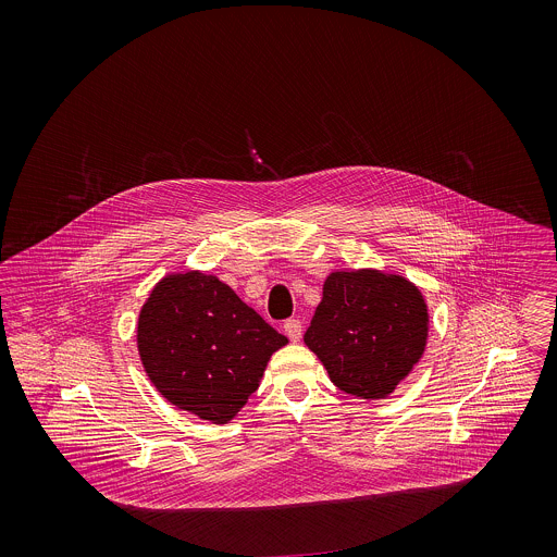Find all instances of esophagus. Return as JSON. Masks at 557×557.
<instances>
[{"mask_svg": "<svg viewBox=\"0 0 557 557\" xmlns=\"http://www.w3.org/2000/svg\"><path fill=\"white\" fill-rule=\"evenodd\" d=\"M283 330H285V334H287L294 343L302 338V321H300V319H287V321L283 323Z\"/></svg>", "mask_w": 557, "mask_h": 557, "instance_id": "obj_1", "label": "esophagus"}]
</instances>
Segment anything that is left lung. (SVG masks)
<instances>
[{"label":"left lung","instance_id":"1","mask_svg":"<svg viewBox=\"0 0 557 557\" xmlns=\"http://www.w3.org/2000/svg\"><path fill=\"white\" fill-rule=\"evenodd\" d=\"M429 313L416 285L377 270L332 272L305 343L347 395L388 397L422 358Z\"/></svg>","mask_w":557,"mask_h":557}]
</instances>
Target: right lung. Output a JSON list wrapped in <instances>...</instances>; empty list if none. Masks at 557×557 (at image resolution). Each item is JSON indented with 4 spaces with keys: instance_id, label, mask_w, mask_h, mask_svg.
<instances>
[{
    "instance_id": "right-lung-1",
    "label": "right lung",
    "mask_w": 557,
    "mask_h": 557,
    "mask_svg": "<svg viewBox=\"0 0 557 557\" xmlns=\"http://www.w3.org/2000/svg\"><path fill=\"white\" fill-rule=\"evenodd\" d=\"M287 345L212 274H169L141 309L137 347L162 397L214 424L230 422L259 388L270 356Z\"/></svg>"
}]
</instances>
